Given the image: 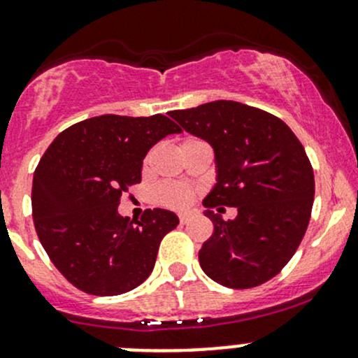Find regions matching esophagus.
<instances>
[{"label": "esophagus", "mask_w": 358, "mask_h": 358, "mask_svg": "<svg viewBox=\"0 0 358 358\" xmlns=\"http://www.w3.org/2000/svg\"><path fill=\"white\" fill-rule=\"evenodd\" d=\"M190 222V216L189 215H180V223L182 225H187V223Z\"/></svg>", "instance_id": "34e87169"}]
</instances>
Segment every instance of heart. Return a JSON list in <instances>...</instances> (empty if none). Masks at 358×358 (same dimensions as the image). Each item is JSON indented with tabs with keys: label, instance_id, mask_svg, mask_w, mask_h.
<instances>
[{
	"label": "heart",
	"instance_id": "obj_1",
	"mask_svg": "<svg viewBox=\"0 0 358 358\" xmlns=\"http://www.w3.org/2000/svg\"><path fill=\"white\" fill-rule=\"evenodd\" d=\"M196 138H185L183 143L194 142ZM147 164V161H145ZM157 201L161 204L168 206V208L175 209H185L189 208L190 202L194 201V192L183 185H176V183H164L157 189Z\"/></svg>",
	"mask_w": 358,
	"mask_h": 358
}]
</instances>
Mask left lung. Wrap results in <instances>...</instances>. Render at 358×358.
Returning <instances> with one entry per match:
<instances>
[{"instance_id":"left-lung-1","label":"left lung","mask_w":358,"mask_h":358,"mask_svg":"<svg viewBox=\"0 0 358 358\" xmlns=\"http://www.w3.org/2000/svg\"><path fill=\"white\" fill-rule=\"evenodd\" d=\"M169 115L215 149L218 182L202 201L215 230L199 251L201 268L232 289L275 277L312 215L315 180L301 142L277 115L232 100ZM222 205L236 207V218L225 222L210 211Z\"/></svg>"}]
</instances>
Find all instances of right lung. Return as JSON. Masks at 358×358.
Masks as SVG:
<instances>
[{
  "mask_svg": "<svg viewBox=\"0 0 358 358\" xmlns=\"http://www.w3.org/2000/svg\"><path fill=\"white\" fill-rule=\"evenodd\" d=\"M182 128L162 114H106L64 129L46 149L32 180L36 232L60 273L78 289L115 296L138 287L156 265L162 237L178 225L166 209L138 222L117 213L142 180L150 149Z\"/></svg>",
  "mask_w": 358,
  "mask_h": 358,
  "instance_id": "1",
  "label": "right lung"
}]
</instances>
